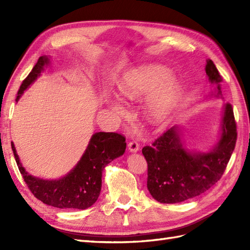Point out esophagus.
I'll return each mask as SVG.
<instances>
[{"instance_id":"esophagus-1","label":"esophagus","mask_w":250,"mask_h":250,"mask_svg":"<svg viewBox=\"0 0 250 250\" xmlns=\"http://www.w3.org/2000/svg\"><path fill=\"white\" fill-rule=\"evenodd\" d=\"M128 149H129L130 152H137V151L140 149V144L135 140L130 141L128 143Z\"/></svg>"}]
</instances>
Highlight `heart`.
<instances>
[{
  "instance_id": "1",
  "label": "heart",
  "mask_w": 250,
  "mask_h": 250,
  "mask_svg": "<svg viewBox=\"0 0 250 250\" xmlns=\"http://www.w3.org/2000/svg\"><path fill=\"white\" fill-rule=\"evenodd\" d=\"M168 76V72L161 66H147L120 83V95L126 100H137L152 90L145 103L146 116L150 122L161 123L169 116L178 96L175 80ZM115 109L119 113L125 111L118 103Z\"/></svg>"
}]
</instances>
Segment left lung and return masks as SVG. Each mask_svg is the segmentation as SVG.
<instances>
[{"label": "left lung", "instance_id": "8db88e82", "mask_svg": "<svg viewBox=\"0 0 250 250\" xmlns=\"http://www.w3.org/2000/svg\"><path fill=\"white\" fill-rule=\"evenodd\" d=\"M206 72L208 81L216 84L217 96H221L222 77L210 59ZM236 142L237 124L229 103L224 106L221 138L208 153L187 150L177 127L165 131L152 145L142 149L148 164L147 188L151 196L161 203H178L207 192L222 177Z\"/></svg>", "mask_w": 250, "mask_h": 250}]
</instances>
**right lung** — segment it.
<instances>
[{
  "instance_id": "obj_1",
  "label": "right lung",
  "mask_w": 250,
  "mask_h": 250,
  "mask_svg": "<svg viewBox=\"0 0 250 250\" xmlns=\"http://www.w3.org/2000/svg\"><path fill=\"white\" fill-rule=\"evenodd\" d=\"M48 63V57L39 58L32 71L22 81L17 101L24 90L40 76L43 65ZM125 140L124 135L117 132L95 133L76 167L58 180H43L30 175L21 166L13 143L11 148L22 178L37 199L57 208L85 209L92 207L99 197L105 166L125 152Z\"/></svg>"
}]
</instances>
